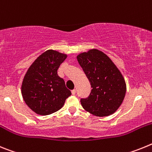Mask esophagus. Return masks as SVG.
I'll return each instance as SVG.
<instances>
[{"label":"esophagus","instance_id":"obj_1","mask_svg":"<svg viewBox=\"0 0 152 152\" xmlns=\"http://www.w3.org/2000/svg\"><path fill=\"white\" fill-rule=\"evenodd\" d=\"M75 93H76V91H75V89L72 90V94L75 95Z\"/></svg>","mask_w":152,"mask_h":152}]
</instances>
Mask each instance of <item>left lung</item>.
<instances>
[{
  "label": "left lung",
  "mask_w": 152,
  "mask_h": 152,
  "mask_svg": "<svg viewBox=\"0 0 152 152\" xmlns=\"http://www.w3.org/2000/svg\"><path fill=\"white\" fill-rule=\"evenodd\" d=\"M77 59L92 88L88 97L80 99L83 108L96 116L114 113L126 95L121 72L107 55L97 49L80 53Z\"/></svg>",
  "instance_id": "8db88e82"
}]
</instances>
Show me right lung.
<instances>
[{
    "label": "right lung",
    "instance_id": "1",
    "mask_svg": "<svg viewBox=\"0 0 152 152\" xmlns=\"http://www.w3.org/2000/svg\"><path fill=\"white\" fill-rule=\"evenodd\" d=\"M66 58V55L57 51H46L35 60L24 76L22 96L36 113L45 116L59 110L72 95L64 79L57 73Z\"/></svg>",
    "mask_w": 152,
    "mask_h": 152
}]
</instances>
